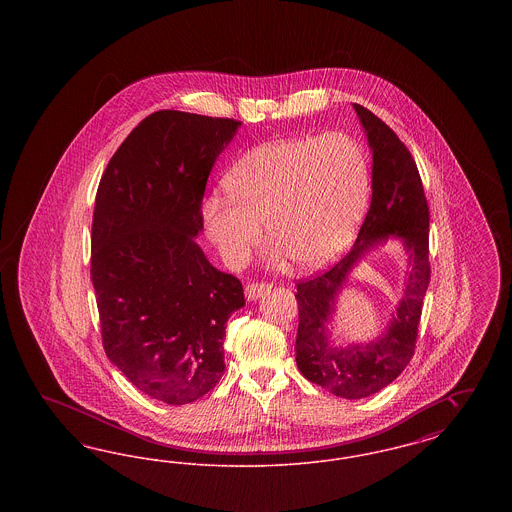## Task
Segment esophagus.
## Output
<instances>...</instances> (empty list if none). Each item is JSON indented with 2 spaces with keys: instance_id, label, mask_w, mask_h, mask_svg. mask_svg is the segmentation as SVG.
<instances>
[{
  "instance_id": "1",
  "label": "esophagus",
  "mask_w": 512,
  "mask_h": 512,
  "mask_svg": "<svg viewBox=\"0 0 512 512\" xmlns=\"http://www.w3.org/2000/svg\"><path fill=\"white\" fill-rule=\"evenodd\" d=\"M270 284H247L245 286V299L247 301H257L259 297H263L270 290Z\"/></svg>"
}]
</instances>
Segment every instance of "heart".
Segmentation results:
<instances>
[{
  "instance_id": "heart-1",
  "label": "heart",
  "mask_w": 512,
  "mask_h": 512,
  "mask_svg": "<svg viewBox=\"0 0 512 512\" xmlns=\"http://www.w3.org/2000/svg\"><path fill=\"white\" fill-rule=\"evenodd\" d=\"M230 195H207L201 219L228 267H242L263 240L301 270L332 263L365 217L370 165L353 136L288 138L253 147L226 176Z\"/></svg>"
}]
</instances>
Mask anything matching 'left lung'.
<instances>
[{
	"label": "left lung",
	"instance_id": "left-lung-1",
	"mask_svg": "<svg viewBox=\"0 0 512 512\" xmlns=\"http://www.w3.org/2000/svg\"><path fill=\"white\" fill-rule=\"evenodd\" d=\"M353 109L372 151V201L351 251L328 272L297 284L299 328L295 361L301 374L343 399H363L391 384L414 353L422 299L430 282V213L409 149L384 121L363 105ZM390 239L410 257L406 295L385 332L365 344L336 346L329 324L346 278L365 255Z\"/></svg>",
	"mask_w": 512,
	"mask_h": 512
}]
</instances>
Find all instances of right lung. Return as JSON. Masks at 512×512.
<instances>
[{"mask_svg": "<svg viewBox=\"0 0 512 512\" xmlns=\"http://www.w3.org/2000/svg\"><path fill=\"white\" fill-rule=\"evenodd\" d=\"M242 122L157 111L101 176L92 282L109 361L151 399L186 405L224 374L226 320L245 305L236 276L197 236L207 178Z\"/></svg>", "mask_w": 512, "mask_h": 512, "instance_id": "right-lung-1", "label": "right lung"}]
</instances>
